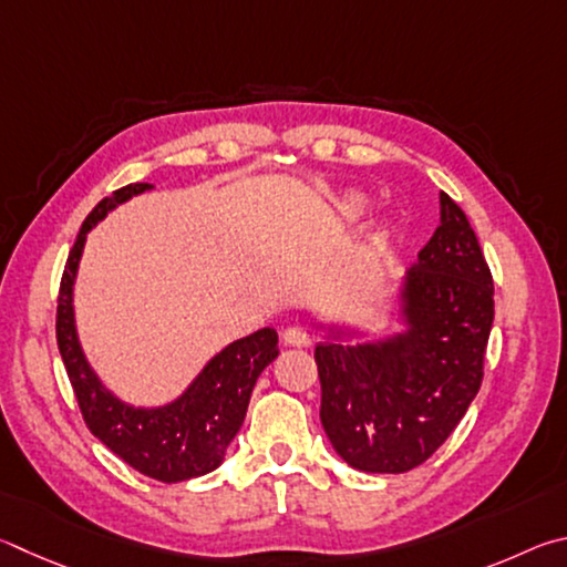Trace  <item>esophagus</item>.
Here are the masks:
<instances>
[{
  "mask_svg": "<svg viewBox=\"0 0 567 567\" xmlns=\"http://www.w3.org/2000/svg\"><path fill=\"white\" fill-rule=\"evenodd\" d=\"M284 343L286 346H309V333L299 326H291V329L284 331Z\"/></svg>",
  "mask_w": 567,
  "mask_h": 567,
  "instance_id": "obj_1",
  "label": "esophagus"
}]
</instances>
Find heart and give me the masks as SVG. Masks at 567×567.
I'll use <instances>...</instances> for the list:
<instances>
[{
    "instance_id": "heart-1",
    "label": "heart",
    "mask_w": 567,
    "mask_h": 567,
    "mask_svg": "<svg viewBox=\"0 0 567 567\" xmlns=\"http://www.w3.org/2000/svg\"><path fill=\"white\" fill-rule=\"evenodd\" d=\"M365 208H369V198L363 194H346L341 202L336 204V214H339L343 221H355V218L363 216ZM383 234V228H379V231H375V241H381Z\"/></svg>"
}]
</instances>
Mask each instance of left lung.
I'll return each mask as SVG.
<instances>
[{"mask_svg":"<svg viewBox=\"0 0 567 567\" xmlns=\"http://www.w3.org/2000/svg\"><path fill=\"white\" fill-rule=\"evenodd\" d=\"M439 198L441 226L393 296L399 329L361 341L326 323L329 336L316 346L323 431L355 471L425 463L481 389L493 278L468 216L445 192Z\"/></svg>","mask_w":567,"mask_h":567,"instance_id":"8db88e82","label":"left lung"}]
</instances>
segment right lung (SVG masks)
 <instances>
[{
	"label": "right lung",
	"instance_id": "obj_1",
	"mask_svg": "<svg viewBox=\"0 0 567 567\" xmlns=\"http://www.w3.org/2000/svg\"><path fill=\"white\" fill-rule=\"evenodd\" d=\"M152 184H128L94 206L69 251L56 306V343L84 421L109 451L134 471L162 483H182L216 471L241 431L251 391L268 363L278 355V333L271 326L236 339L204 363L192 383L162 405L124 401L102 381L82 349L76 329L74 286L86 234Z\"/></svg>",
	"mask_w": 567,
	"mask_h": 567
}]
</instances>
